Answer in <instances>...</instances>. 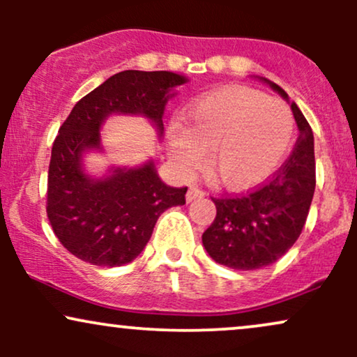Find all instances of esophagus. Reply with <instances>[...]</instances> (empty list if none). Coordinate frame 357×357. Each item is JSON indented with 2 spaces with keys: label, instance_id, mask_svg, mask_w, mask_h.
I'll list each match as a JSON object with an SVG mask.
<instances>
[{
  "label": "esophagus",
  "instance_id": "34e87169",
  "mask_svg": "<svg viewBox=\"0 0 357 357\" xmlns=\"http://www.w3.org/2000/svg\"><path fill=\"white\" fill-rule=\"evenodd\" d=\"M204 196V191L199 190L198 186H191L190 190H188L186 192V202H192V199L196 198H203Z\"/></svg>",
  "mask_w": 357,
  "mask_h": 357
}]
</instances>
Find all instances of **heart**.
<instances>
[{"label":"heart","instance_id":"obj_1","mask_svg":"<svg viewBox=\"0 0 357 357\" xmlns=\"http://www.w3.org/2000/svg\"><path fill=\"white\" fill-rule=\"evenodd\" d=\"M294 137V117L282 100L258 90L220 89L199 99L186 114V130L169 137V154L183 173L202 166L225 186L247 190L261 184L282 165Z\"/></svg>","mask_w":357,"mask_h":357}]
</instances>
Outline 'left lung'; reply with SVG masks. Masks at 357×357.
<instances>
[{"label": "left lung", "mask_w": 357, "mask_h": 357, "mask_svg": "<svg viewBox=\"0 0 357 357\" xmlns=\"http://www.w3.org/2000/svg\"><path fill=\"white\" fill-rule=\"evenodd\" d=\"M261 80L289 102L284 89ZM290 109L298 137L273 178L247 195L213 198L216 218L203 233V247L216 264L235 270L264 268L284 257L302 233L315 190L314 134L296 102Z\"/></svg>", "instance_id": "obj_1"}]
</instances>
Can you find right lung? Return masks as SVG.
Masks as SVG:
<instances>
[{"mask_svg": "<svg viewBox=\"0 0 357 357\" xmlns=\"http://www.w3.org/2000/svg\"><path fill=\"white\" fill-rule=\"evenodd\" d=\"M188 79L173 72L124 70L93 89L60 126L48 167L47 215L56 238L72 255L99 267L136 258L167 208L186 203L188 188L161 181L154 161L110 167L104 178L85 174L84 154L102 151L100 127L112 114L144 116L162 137V116L173 89Z\"/></svg>", "mask_w": 357, "mask_h": 357, "instance_id": "obj_1", "label": "right lung"}]
</instances>
